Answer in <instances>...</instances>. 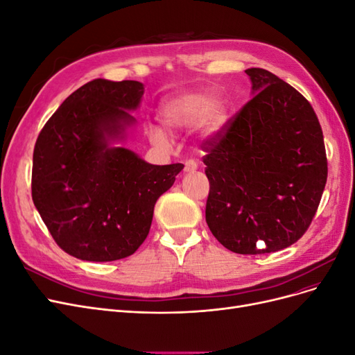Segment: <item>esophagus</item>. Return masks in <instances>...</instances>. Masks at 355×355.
Returning a JSON list of instances; mask_svg holds the SVG:
<instances>
[{"label":"esophagus","instance_id":"obj_1","mask_svg":"<svg viewBox=\"0 0 355 355\" xmlns=\"http://www.w3.org/2000/svg\"><path fill=\"white\" fill-rule=\"evenodd\" d=\"M198 168V164L196 163V161L192 159H188L185 163V167H184V171L185 173H194V171Z\"/></svg>","mask_w":355,"mask_h":355}]
</instances>
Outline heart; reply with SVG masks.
<instances>
[{
    "mask_svg": "<svg viewBox=\"0 0 355 355\" xmlns=\"http://www.w3.org/2000/svg\"><path fill=\"white\" fill-rule=\"evenodd\" d=\"M166 132L178 135L198 127L200 135L209 139L220 132L225 124V106L219 98L206 92H189L168 99L159 111ZM158 127H151L148 136L158 146H168V136Z\"/></svg>",
    "mask_w": 355,
    "mask_h": 355,
    "instance_id": "heart-1",
    "label": "heart"
}]
</instances>
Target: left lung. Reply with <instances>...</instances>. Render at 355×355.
<instances>
[{"label":"left lung","mask_w":355,"mask_h":355,"mask_svg":"<svg viewBox=\"0 0 355 355\" xmlns=\"http://www.w3.org/2000/svg\"><path fill=\"white\" fill-rule=\"evenodd\" d=\"M245 73L252 99L225 135L206 142V222L228 250L262 254L305 234L326 187L327 159L304 96L266 69Z\"/></svg>","instance_id":"8db88e82"}]
</instances>
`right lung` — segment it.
<instances>
[{
  "label": "right lung",
  "instance_id": "obj_1",
  "mask_svg": "<svg viewBox=\"0 0 355 355\" xmlns=\"http://www.w3.org/2000/svg\"><path fill=\"white\" fill-rule=\"evenodd\" d=\"M144 92L139 81L93 80L63 101L37 139L32 200L51 237L81 261L133 254L157 200L184 168L149 164L121 146Z\"/></svg>",
  "mask_w": 355,
  "mask_h": 355
}]
</instances>
